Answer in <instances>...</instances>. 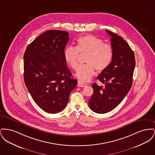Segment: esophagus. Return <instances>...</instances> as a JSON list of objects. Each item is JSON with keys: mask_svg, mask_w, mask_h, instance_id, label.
<instances>
[{"mask_svg": "<svg viewBox=\"0 0 155 155\" xmlns=\"http://www.w3.org/2000/svg\"><path fill=\"white\" fill-rule=\"evenodd\" d=\"M78 86L80 87H85L87 86V84L85 83H84L81 81H78Z\"/></svg>", "mask_w": 155, "mask_h": 155, "instance_id": "34e87169", "label": "esophagus"}]
</instances>
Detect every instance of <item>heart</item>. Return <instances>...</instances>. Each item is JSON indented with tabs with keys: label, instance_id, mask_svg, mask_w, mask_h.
I'll use <instances>...</instances> for the list:
<instances>
[{
	"label": "heart",
	"instance_id": "b5f03b06",
	"mask_svg": "<svg viewBox=\"0 0 155 155\" xmlns=\"http://www.w3.org/2000/svg\"><path fill=\"white\" fill-rule=\"evenodd\" d=\"M79 53L87 54L85 63L87 65L80 66L75 74L82 82L89 81L97 73L104 71L110 64L113 51L110 45L93 35L80 37L77 41L75 48L68 46L64 51V58L67 64L73 70L78 66Z\"/></svg>",
	"mask_w": 155,
	"mask_h": 155
}]
</instances>
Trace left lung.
I'll return each instance as SVG.
<instances>
[{"mask_svg": "<svg viewBox=\"0 0 155 155\" xmlns=\"http://www.w3.org/2000/svg\"><path fill=\"white\" fill-rule=\"evenodd\" d=\"M111 36L113 56L109 67L97 77L104 85L92 84L94 93L89 100L90 109L97 113L113 110L123 100L131 88L135 66L133 50L125 40L106 30Z\"/></svg>", "mask_w": 155, "mask_h": 155, "instance_id": "1", "label": "left lung"}]
</instances>
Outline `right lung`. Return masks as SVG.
Wrapping results in <instances>:
<instances>
[{
	"instance_id": "obj_1",
	"label": "right lung",
	"mask_w": 155,
	"mask_h": 155,
	"mask_svg": "<svg viewBox=\"0 0 155 155\" xmlns=\"http://www.w3.org/2000/svg\"><path fill=\"white\" fill-rule=\"evenodd\" d=\"M68 40L66 31L48 30L28 45L24 54L25 85L37 105L49 113L65 108L77 84L64 58Z\"/></svg>"
}]
</instances>
